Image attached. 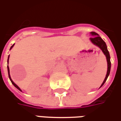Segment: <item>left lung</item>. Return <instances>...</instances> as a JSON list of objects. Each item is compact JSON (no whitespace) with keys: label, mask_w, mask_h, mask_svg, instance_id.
Masks as SVG:
<instances>
[{"label":"left lung","mask_w":121,"mask_h":121,"mask_svg":"<svg viewBox=\"0 0 121 121\" xmlns=\"http://www.w3.org/2000/svg\"><path fill=\"white\" fill-rule=\"evenodd\" d=\"M91 34L92 35V38H90V40L91 41V42L94 45L98 46L101 50H102V52H103V54H105V56H106L107 58V74H106V77L104 79V81L103 82V83L101 85L100 87H101L102 86L104 85V83H105V81H107V79L108 78V76L109 75L110 73V71H111V61H110V55H109V51L107 50V47L106 45L105 42L101 38L100 36H99V35L97 33L95 32H91ZM99 87V88H100Z\"/></svg>","instance_id":"left-lung-1"}]
</instances>
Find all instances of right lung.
Listing matches in <instances>:
<instances>
[{"label": "right lung", "mask_w": 121, "mask_h": 121, "mask_svg": "<svg viewBox=\"0 0 121 121\" xmlns=\"http://www.w3.org/2000/svg\"><path fill=\"white\" fill-rule=\"evenodd\" d=\"M14 46V44H13V45H12V46H11V48H10V50H11V49H12V47ZM9 56H10V55H9V57H8V61H8V64H9ZM7 68H8V73H9V79H10V81H11V82H12V84H13V85H14V87H16V88L18 89V90H20V91H21V89H20L19 87H18V85H17L16 84V83H14V82H13V81H12V79H11V78H10V70H9V65H8V66H7Z\"/></svg>", "instance_id": "obj_1"}]
</instances>
